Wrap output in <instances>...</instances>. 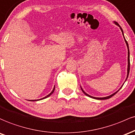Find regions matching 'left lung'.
<instances>
[{"instance_id": "obj_1", "label": "left lung", "mask_w": 135, "mask_h": 135, "mask_svg": "<svg viewBox=\"0 0 135 135\" xmlns=\"http://www.w3.org/2000/svg\"><path fill=\"white\" fill-rule=\"evenodd\" d=\"M114 23H115V24H116L117 25H118V26H119V27H120V28L121 31H122V35H123V36H124V32H123V31H122V28H121V27H120V25H119V23H118L117 22H114ZM124 38L125 42H126V45H127V47H128V73H127V78H126V80H127V78H128V75H129V69H130L129 50V46H128V42H127V41L126 40V39H125V37H124ZM121 87H120V88H121ZM120 89H119V90H117V91L115 92V93H113V94L110 95V96H107V97H104V98H96V97H93V96H90V95L87 94L86 93V92H84V90H83L82 89H81V90H82V92H84V93L85 94L86 96H88V97H90V98H93V99H99V100H103V99H109V98H112V97L113 96H114V95L115 94L117 93V92L118 91H119V90H120Z\"/></svg>"}]
</instances>
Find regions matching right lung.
Wrapping results in <instances>:
<instances>
[{
  "instance_id": "add662e5",
  "label": "right lung",
  "mask_w": 135,
  "mask_h": 135,
  "mask_svg": "<svg viewBox=\"0 0 135 135\" xmlns=\"http://www.w3.org/2000/svg\"><path fill=\"white\" fill-rule=\"evenodd\" d=\"M54 90H55V87H54V89H53V90L52 91H51L50 93L48 95H47V96H45V97H44L43 98H41V99H36V100H31V101H39V100H41V99H45V98H48V97H49L50 96H51V94H52L53 93H54Z\"/></svg>"
}]
</instances>
